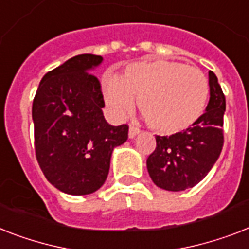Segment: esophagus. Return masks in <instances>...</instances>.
<instances>
[{
    "mask_svg": "<svg viewBox=\"0 0 249 249\" xmlns=\"http://www.w3.org/2000/svg\"><path fill=\"white\" fill-rule=\"evenodd\" d=\"M139 128H137V126H130L129 128V138H134L135 135L139 134Z\"/></svg>",
    "mask_w": 249,
    "mask_h": 249,
    "instance_id": "esophagus-1",
    "label": "esophagus"
}]
</instances>
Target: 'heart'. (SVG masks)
<instances>
[{
    "mask_svg": "<svg viewBox=\"0 0 249 249\" xmlns=\"http://www.w3.org/2000/svg\"><path fill=\"white\" fill-rule=\"evenodd\" d=\"M209 92L203 72L165 60L134 62L121 78L106 75L102 80L104 101L112 118L123 120L133 110L135 97L149 126L163 134L195 124L205 110Z\"/></svg>",
    "mask_w": 249,
    "mask_h": 249,
    "instance_id": "b5f03b06",
    "label": "heart"
}]
</instances>
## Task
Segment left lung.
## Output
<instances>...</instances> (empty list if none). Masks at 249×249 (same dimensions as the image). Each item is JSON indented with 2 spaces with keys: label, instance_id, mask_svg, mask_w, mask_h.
Segmentation results:
<instances>
[{
  "label": "left lung",
  "instance_id": "8db88e82",
  "mask_svg": "<svg viewBox=\"0 0 249 249\" xmlns=\"http://www.w3.org/2000/svg\"><path fill=\"white\" fill-rule=\"evenodd\" d=\"M209 84V105L195 124L169 137L156 135V149L147 159V170L157 187L171 192L193 188L219 159L224 144L225 96L212 71Z\"/></svg>",
  "mask_w": 249,
  "mask_h": 249
}]
</instances>
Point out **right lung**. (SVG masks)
Wrapping results in <instances>:
<instances>
[{
	"label": "right lung",
	"mask_w": 249,
	"mask_h": 249,
	"mask_svg": "<svg viewBox=\"0 0 249 249\" xmlns=\"http://www.w3.org/2000/svg\"><path fill=\"white\" fill-rule=\"evenodd\" d=\"M104 58L84 53L42 78L33 101L36 157L58 191L72 196L100 189L115 147L128 139L126 124L105 120L100 80L92 74Z\"/></svg>",
	"instance_id": "1"
}]
</instances>
